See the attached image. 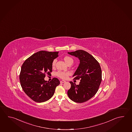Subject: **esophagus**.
<instances>
[{"label": "esophagus", "mask_w": 132, "mask_h": 132, "mask_svg": "<svg viewBox=\"0 0 132 132\" xmlns=\"http://www.w3.org/2000/svg\"><path fill=\"white\" fill-rule=\"evenodd\" d=\"M65 82H66V81L65 80H61L60 81V83L61 84L64 83H65Z\"/></svg>", "instance_id": "1"}]
</instances>
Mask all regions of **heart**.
Returning a JSON list of instances; mask_svg holds the SVG:
<instances>
[{
	"instance_id": "b5f03b06",
	"label": "heart",
	"mask_w": 132,
	"mask_h": 132,
	"mask_svg": "<svg viewBox=\"0 0 132 132\" xmlns=\"http://www.w3.org/2000/svg\"><path fill=\"white\" fill-rule=\"evenodd\" d=\"M63 60L64 62H66V64L68 65L70 64H72L73 62V60L71 57L70 56H65L63 58ZM56 62V60H54L52 62V66L54 67ZM57 76L59 77L60 78L62 79H66L70 75V73L69 72H62V71H58L57 73Z\"/></svg>"
}]
</instances>
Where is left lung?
<instances>
[{"label": "left lung", "instance_id": "obj_1", "mask_svg": "<svg viewBox=\"0 0 132 132\" xmlns=\"http://www.w3.org/2000/svg\"><path fill=\"white\" fill-rule=\"evenodd\" d=\"M78 58L80 63L73 77L80 79L79 85L70 81L68 95L70 100L78 103L85 102L93 97L98 90L102 81V70L99 62L90 54L82 50L68 52Z\"/></svg>", "mask_w": 132, "mask_h": 132}]
</instances>
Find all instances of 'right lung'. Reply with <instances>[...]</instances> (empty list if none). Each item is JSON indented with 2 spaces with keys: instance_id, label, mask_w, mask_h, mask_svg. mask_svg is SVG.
<instances>
[{
  "instance_id": "obj_1",
  "label": "right lung",
  "mask_w": 132,
  "mask_h": 132,
  "mask_svg": "<svg viewBox=\"0 0 132 132\" xmlns=\"http://www.w3.org/2000/svg\"><path fill=\"white\" fill-rule=\"evenodd\" d=\"M59 52L40 51L25 61L21 67L20 81L25 94L36 102H46L54 95L60 82L57 78L50 82L44 78L52 71V62Z\"/></svg>"
}]
</instances>
